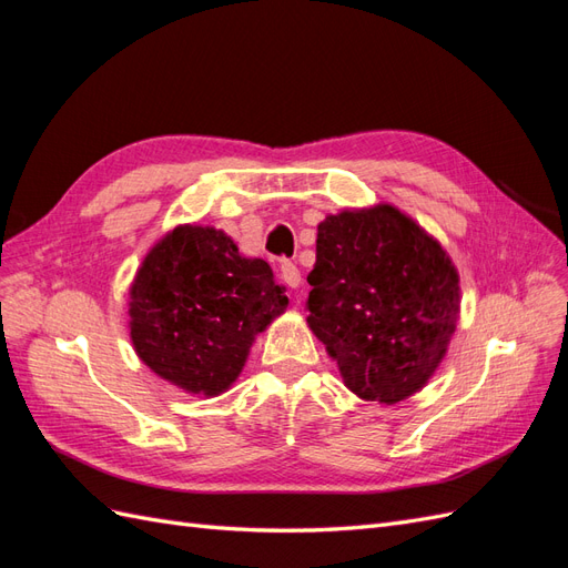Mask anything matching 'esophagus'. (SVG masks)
Instances as JSON below:
<instances>
[{
    "label": "esophagus",
    "instance_id": "esophagus-1",
    "mask_svg": "<svg viewBox=\"0 0 568 568\" xmlns=\"http://www.w3.org/2000/svg\"><path fill=\"white\" fill-rule=\"evenodd\" d=\"M282 282L288 286V288H298L301 286V270L291 263V261H284L282 263Z\"/></svg>",
    "mask_w": 568,
    "mask_h": 568
}]
</instances>
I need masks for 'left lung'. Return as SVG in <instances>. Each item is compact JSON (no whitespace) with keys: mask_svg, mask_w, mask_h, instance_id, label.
I'll use <instances>...</instances> for the list:
<instances>
[{"mask_svg":"<svg viewBox=\"0 0 568 568\" xmlns=\"http://www.w3.org/2000/svg\"><path fill=\"white\" fill-rule=\"evenodd\" d=\"M307 282V324L355 395L393 405L432 379L457 326L459 274L415 220L388 203L329 215Z\"/></svg>","mask_w":568,"mask_h":568,"instance_id":"left-lung-1","label":"left lung"}]
</instances>
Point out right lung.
<instances>
[{
  "label": "right lung",
  "instance_id": "1",
  "mask_svg": "<svg viewBox=\"0 0 568 568\" xmlns=\"http://www.w3.org/2000/svg\"><path fill=\"white\" fill-rule=\"evenodd\" d=\"M286 305L265 261L244 257L225 232L180 225L146 253L132 282V346L161 379L220 395Z\"/></svg>",
  "mask_w": 568,
  "mask_h": 568
}]
</instances>
